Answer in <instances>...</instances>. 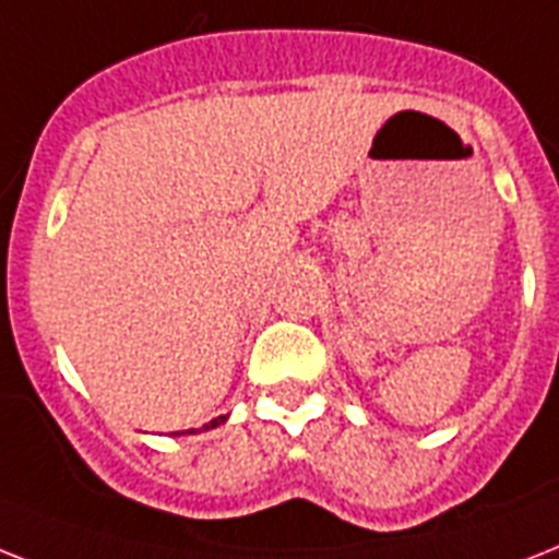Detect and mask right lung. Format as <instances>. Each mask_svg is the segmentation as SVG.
I'll use <instances>...</instances> for the list:
<instances>
[{
    "label": "right lung",
    "instance_id": "add662e5",
    "mask_svg": "<svg viewBox=\"0 0 559 559\" xmlns=\"http://www.w3.org/2000/svg\"><path fill=\"white\" fill-rule=\"evenodd\" d=\"M221 419H224V416H221ZM215 425H217V419H215V421H212V428H215ZM189 433H194V430H189Z\"/></svg>",
    "mask_w": 559,
    "mask_h": 559
}]
</instances>
